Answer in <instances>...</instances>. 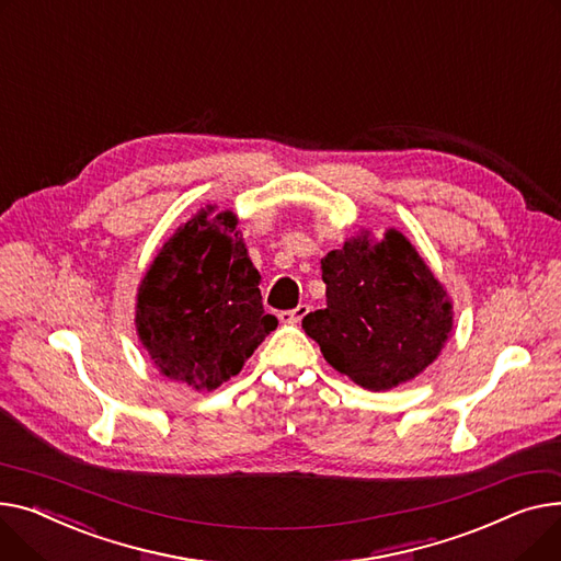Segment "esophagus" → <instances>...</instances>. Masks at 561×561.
Instances as JSON below:
<instances>
[{"label": "esophagus", "mask_w": 561, "mask_h": 561, "mask_svg": "<svg viewBox=\"0 0 561 561\" xmlns=\"http://www.w3.org/2000/svg\"><path fill=\"white\" fill-rule=\"evenodd\" d=\"M308 306H296L294 310H285V312H280L278 314V319H280V323H299L306 314H308Z\"/></svg>", "instance_id": "1"}]
</instances>
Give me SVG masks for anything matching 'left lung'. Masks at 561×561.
Returning <instances> with one entry per match:
<instances>
[{"label": "left lung", "instance_id": "1", "mask_svg": "<svg viewBox=\"0 0 561 561\" xmlns=\"http://www.w3.org/2000/svg\"><path fill=\"white\" fill-rule=\"evenodd\" d=\"M325 308L304 319L328 365L369 391L416 378L453 331V301L399 228H359L321 260Z\"/></svg>", "mask_w": 561, "mask_h": 561}]
</instances>
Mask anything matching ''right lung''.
<instances>
[{
	"label": "right lung",
	"instance_id": "1",
	"mask_svg": "<svg viewBox=\"0 0 561 561\" xmlns=\"http://www.w3.org/2000/svg\"><path fill=\"white\" fill-rule=\"evenodd\" d=\"M215 210L206 206L174 230L136 296V331L156 369L196 391L238 376L278 325L262 308L238 215Z\"/></svg>",
	"mask_w": 561,
	"mask_h": 561
}]
</instances>
